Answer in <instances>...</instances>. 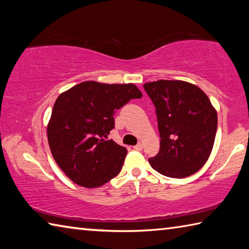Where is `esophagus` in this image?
<instances>
[{"label": "esophagus", "instance_id": "34e87169", "mask_svg": "<svg viewBox=\"0 0 249 249\" xmlns=\"http://www.w3.org/2000/svg\"><path fill=\"white\" fill-rule=\"evenodd\" d=\"M134 149H135V150L141 151V150L142 149V142H138V144H137L136 146H134Z\"/></svg>", "mask_w": 249, "mask_h": 249}]
</instances>
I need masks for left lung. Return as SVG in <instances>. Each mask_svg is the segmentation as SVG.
<instances>
[{
    "label": "left lung",
    "instance_id": "1",
    "mask_svg": "<svg viewBox=\"0 0 249 249\" xmlns=\"http://www.w3.org/2000/svg\"><path fill=\"white\" fill-rule=\"evenodd\" d=\"M144 89L156 107L160 135L150 166L170 178L196 174L210 157L217 129V113L208 95L180 80L148 82Z\"/></svg>",
    "mask_w": 249,
    "mask_h": 249
}]
</instances>
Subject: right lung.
<instances>
[{"label": "right lung", "mask_w": 249, "mask_h": 249, "mask_svg": "<svg viewBox=\"0 0 249 249\" xmlns=\"http://www.w3.org/2000/svg\"><path fill=\"white\" fill-rule=\"evenodd\" d=\"M133 83L84 81L58 96L47 126L54 161L81 187L98 188L120 174L127 149L113 140L116 109L141 99Z\"/></svg>", "instance_id": "1"}]
</instances>
